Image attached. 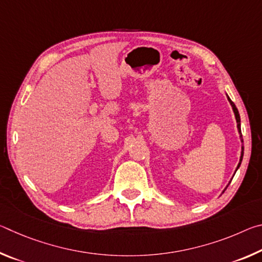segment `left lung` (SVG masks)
I'll use <instances>...</instances> for the list:
<instances>
[{"instance_id": "8db88e82", "label": "left lung", "mask_w": 262, "mask_h": 262, "mask_svg": "<svg viewBox=\"0 0 262 262\" xmlns=\"http://www.w3.org/2000/svg\"><path fill=\"white\" fill-rule=\"evenodd\" d=\"M227 95V97H228V100H229V103H230V105H231V107H232V111H233V113H234V118H236V121H237V129H238V134H239V139H241V142H242V150H241V157H239V163H238V165H237V167H236V171H234V173H233V176L236 174V172H237V170L239 168V166H241V164H242V161H243V156H244V144H243V136H242V129H241V115H239V112H238V110H237V107H236V105H234L233 103H232V100L230 99V97L228 96V94H225ZM233 176H232V178H233ZM232 178L230 179V181H229V184L227 185V187L228 186L230 185V183H231V180H232ZM227 187L224 188V190L227 189ZM224 190L222 193H224Z\"/></svg>"}]
</instances>
